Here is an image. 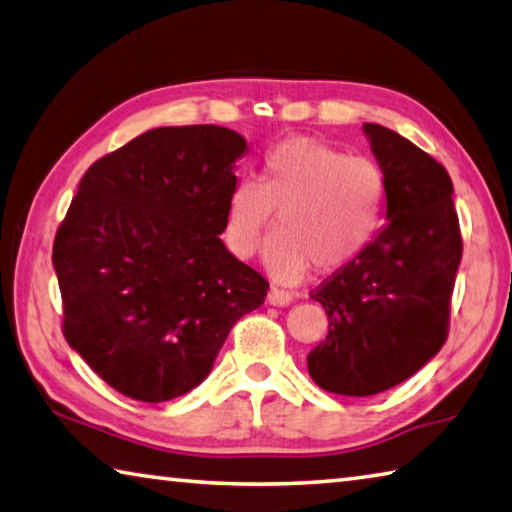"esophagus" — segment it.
<instances>
[{
    "label": "esophagus",
    "instance_id": "esophagus-1",
    "mask_svg": "<svg viewBox=\"0 0 512 512\" xmlns=\"http://www.w3.org/2000/svg\"><path fill=\"white\" fill-rule=\"evenodd\" d=\"M267 301H270L272 306H288V303H292V292L272 285L270 292H267Z\"/></svg>",
    "mask_w": 512,
    "mask_h": 512
}]
</instances>
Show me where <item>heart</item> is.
Masks as SVG:
<instances>
[{"instance_id": "obj_1", "label": "heart", "mask_w": 512, "mask_h": 512, "mask_svg": "<svg viewBox=\"0 0 512 512\" xmlns=\"http://www.w3.org/2000/svg\"><path fill=\"white\" fill-rule=\"evenodd\" d=\"M389 182L378 161L330 143L292 137L267 148L254 182L238 179L227 197L224 238L242 261L267 245V267L299 281L312 265L335 272L371 245L387 211Z\"/></svg>"}]
</instances>
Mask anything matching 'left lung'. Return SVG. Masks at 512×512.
Masks as SVG:
<instances>
[{
  "label": "left lung",
  "mask_w": 512,
  "mask_h": 512,
  "mask_svg": "<svg viewBox=\"0 0 512 512\" xmlns=\"http://www.w3.org/2000/svg\"><path fill=\"white\" fill-rule=\"evenodd\" d=\"M387 173V227L353 263L310 297L324 306L328 335L308 371L337 396H375L432 360L450 333L463 238L443 164L398 132L366 123Z\"/></svg>",
  "instance_id": "1"
}]
</instances>
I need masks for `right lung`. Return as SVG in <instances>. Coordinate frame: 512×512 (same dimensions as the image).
<instances>
[{"mask_svg": "<svg viewBox=\"0 0 512 512\" xmlns=\"http://www.w3.org/2000/svg\"><path fill=\"white\" fill-rule=\"evenodd\" d=\"M245 150L220 125L157 128L80 179L53 240L62 335L123 396L195 389L233 324L263 306L270 283L220 240Z\"/></svg>", "mask_w": 512, "mask_h": 512, "instance_id": "1", "label": "right lung"}]
</instances>
